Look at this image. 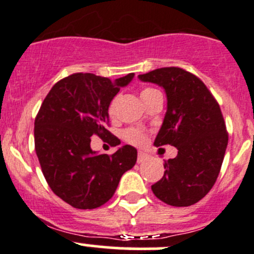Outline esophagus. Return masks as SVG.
Returning a JSON list of instances; mask_svg holds the SVG:
<instances>
[{
    "label": "esophagus",
    "instance_id": "34e87169",
    "mask_svg": "<svg viewBox=\"0 0 254 254\" xmlns=\"http://www.w3.org/2000/svg\"><path fill=\"white\" fill-rule=\"evenodd\" d=\"M148 160V155L147 153L142 152V151H139V153H137V163H141L143 161Z\"/></svg>",
    "mask_w": 254,
    "mask_h": 254
}]
</instances>
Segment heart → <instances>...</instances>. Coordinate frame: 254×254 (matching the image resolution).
<instances>
[{
	"mask_svg": "<svg viewBox=\"0 0 254 254\" xmlns=\"http://www.w3.org/2000/svg\"><path fill=\"white\" fill-rule=\"evenodd\" d=\"M156 92H158L157 89L150 88V87H146V88L142 89L141 93H140V96H141L142 101L145 102L146 99H147L148 97L151 96V94L156 93ZM115 106H117V97L112 99L111 103H109V106H108L109 117H113V115H114ZM123 137H124L125 141L129 142L130 145H134V146L145 145L146 140H147V136H146L145 132H143L142 130L135 129V127H129V129L125 130V131L123 132Z\"/></svg>",
	"mask_w": 254,
	"mask_h": 254,
	"instance_id": "obj_1",
	"label": "heart"
}]
</instances>
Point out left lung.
<instances>
[{
    "label": "left lung",
    "instance_id": "1",
    "mask_svg": "<svg viewBox=\"0 0 254 254\" xmlns=\"http://www.w3.org/2000/svg\"><path fill=\"white\" fill-rule=\"evenodd\" d=\"M139 78L163 87L167 94V112L155 146L178 150L177 157L165 161V175L151 189L168 205H193L216 182L227 147L219 103L200 78L181 67L156 68Z\"/></svg>",
    "mask_w": 254,
    "mask_h": 254
}]
</instances>
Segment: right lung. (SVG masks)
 Masks as SVG:
<instances>
[{"label": "right lung", "instance_id": "obj_1", "mask_svg": "<svg viewBox=\"0 0 254 254\" xmlns=\"http://www.w3.org/2000/svg\"><path fill=\"white\" fill-rule=\"evenodd\" d=\"M134 73L115 81L93 73H72L56 82L34 122L35 152L51 190L76 209H96L114 195L120 178L136 163L130 145L98 155L91 136L120 141L107 129L108 106Z\"/></svg>", "mask_w": 254, "mask_h": 254}]
</instances>
